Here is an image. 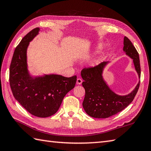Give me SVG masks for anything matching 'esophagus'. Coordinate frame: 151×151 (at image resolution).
Returning a JSON list of instances; mask_svg holds the SVG:
<instances>
[{
  "label": "esophagus",
  "instance_id": "34e87169",
  "mask_svg": "<svg viewBox=\"0 0 151 151\" xmlns=\"http://www.w3.org/2000/svg\"><path fill=\"white\" fill-rule=\"evenodd\" d=\"M82 83V80L81 78H77V81H76V84L78 85H81Z\"/></svg>",
  "mask_w": 151,
  "mask_h": 151
}]
</instances>
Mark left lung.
<instances>
[{
	"label": "left lung",
	"mask_w": 151,
	"mask_h": 151,
	"mask_svg": "<svg viewBox=\"0 0 151 151\" xmlns=\"http://www.w3.org/2000/svg\"><path fill=\"white\" fill-rule=\"evenodd\" d=\"M123 50L133 59L135 69L141 76L139 54L129 38L124 37ZM108 62L82 70L85 97L82 106L86 113L94 118H107L121 111L134 100L139 87L140 81L135 89L127 95H118L112 91L102 78V70Z\"/></svg>",
	"instance_id": "1"
}]
</instances>
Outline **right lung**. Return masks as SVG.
<instances>
[{"label":"right lung","instance_id":"obj_1","mask_svg":"<svg viewBox=\"0 0 151 151\" xmlns=\"http://www.w3.org/2000/svg\"><path fill=\"white\" fill-rule=\"evenodd\" d=\"M40 31L36 28L16 47L9 67V84L14 97L32 115L47 117L56 114L63 99L74 88L76 76L49 75L33 78L27 69V50Z\"/></svg>","mask_w":151,"mask_h":151}]
</instances>
